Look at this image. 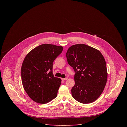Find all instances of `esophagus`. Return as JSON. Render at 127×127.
<instances>
[{
	"instance_id": "esophagus-1",
	"label": "esophagus",
	"mask_w": 127,
	"mask_h": 127,
	"mask_svg": "<svg viewBox=\"0 0 127 127\" xmlns=\"http://www.w3.org/2000/svg\"><path fill=\"white\" fill-rule=\"evenodd\" d=\"M67 79H68V78H67V77H66V78H62V80L64 81V80H66Z\"/></svg>"
}]
</instances>
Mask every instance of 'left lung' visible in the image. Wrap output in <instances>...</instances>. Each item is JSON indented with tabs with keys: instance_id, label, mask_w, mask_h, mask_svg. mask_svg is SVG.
I'll list each match as a JSON object with an SVG mask.
<instances>
[{
	"instance_id": "left-lung-1",
	"label": "left lung",
	"mask_w": 127,
	"mask_h": 127,
	"mask_svg": "<svg viewBox=\"0 0 127 127\" xmlns=\"http://www.w3.org/2000/svg\"><path fill=\"white\" fill-rule=\"evenodd\" d=\"M66 56L75 72L72 97L82 103L95 101L102 94L107 78L106 62L101 53L86 45L77 44L68 49Z\"/></svg>"
}]
</instances>
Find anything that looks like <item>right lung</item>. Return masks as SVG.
<instances>
[{
  "instance_id": "1",
  "label": "right lung",
  "mask_w": 127,
  "mask_h": 127,
  "mask_svg": "<svg viewBox=\"0 0 127 127\" xmlns=\"http://www.w3.org/2000/svg\"><path fill=\"white\" fill-rule=\"evenodd\" d=\"M63 49L62 46L42 44L26 56L21 69L22 83L34 101L46 103L56 97L61 79L54 76L53 63Z\"/></svg>"
}]
</instances>
